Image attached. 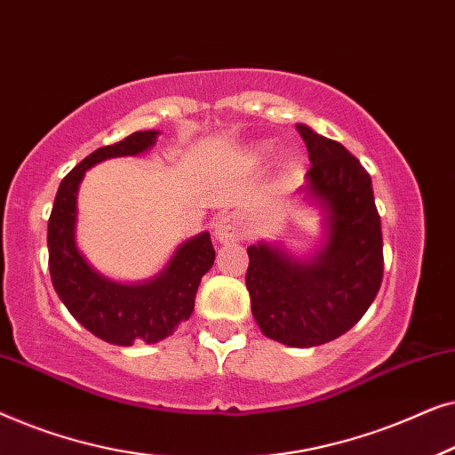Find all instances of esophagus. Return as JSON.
I'll list each match as a JSON object with an SVG mask.
<instances>
[{
  "instance_id": "obj_1",
  "label": "esophagus",
  "mask_w": 455,
  "mask_h": 455,
  "mask_svg": "<svg viewBox=\"0 0 455 455\" xmlns=\"http://www.w3.org/2000/svg\"><path fill=\"white\" fill-rule=\"evenodd\" d=\"M215 238L221 242V244H229V242H240L244 238V229H242V223L234 213L221 215L220 220L215 221Z\"/></svg>"
}]
</instances>
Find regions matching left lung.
Masks as SVG:
<instances>
[{
	"label": "left lung",
	"instance_id": "1",
	"mask_svg": "<svg viewBox=\"0 0 455 455\" xmlns=\"http://www.w3.org/2000/svg\"><path fill=\"white\" fill-rule=\"evenodd\" d=\"M308 148L307 190L327 211V242L310 263L275 246H248L246 288L267 338L327 344L356 325L383 279V235L369 172L338 140L298 124Z\"/></svg>",
	"mask_w": 455,
	"mask_h": 455
}]
</instances>
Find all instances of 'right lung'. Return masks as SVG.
Wrapping results in <instances>:
<instances>
[{"label": "right lung", "instance_id": "1", "mask_svg": "<svg viewBox=\"0 0 455 455\" xmlns=\"http://www.w3.org/2000/svg\"><path fill=\"white\" fill-rule=\"evenodd\" d=\"M155 139V130L134 132L84 157L61 180L49 215V273L60 300L80 325L116 346H132L136 339L157 344L176 331L180 323L190 319L198 283L215 260L211 235L203 232L184 242L151 282L122 285L99 275L78 252L74 226L76 192L84 172L99 161L147 151Z\"/></svg>", "mask_w": 455, "mask_h": 455}]
</instances>
